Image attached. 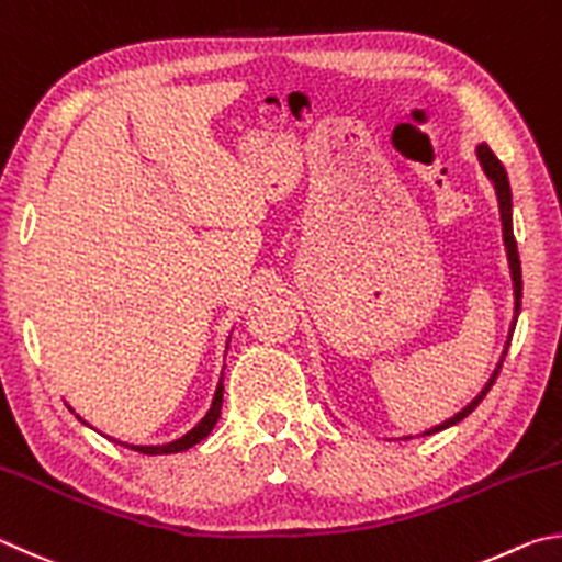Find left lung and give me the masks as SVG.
Returning <instances> with one entry per match:
<instances>
[{
  "mask_svg": "<svg viewBox=\"0 0 562 562\" xmlns=\"http://www.w3.org/2000/svg\"><path fill=\"white\" fill-rule=\"evenodd\" d=\"M476 155H479V162L481 167H484V172L491 182H494V190H496V196H498V210H501V226H504V241H506V251H508V266H510V279H514V296H516V308H514V323H510V333H508V342H510V336H514V328H516V321H518V313H520V291H524V281H520V259H518V246H516V236H514V222H510V184H508V175L504 170V165H501L498 157L491 153V147L486 143H481L476 147ZM508 342H506V350H508ZM506 350L504 356H501V362L494 370V375L488 378L486 387L479 392V395L469 402V405L459 412V415H454L447 422H441V425L431 427L425 431V437L435 435V431H441L447 429L451 425H457V422H461L464 417H469L471 412H474L479 407V402L486 397V392L491 390V385H494L498 372H501V366H504V358H506Z\"/></svg>",
  "mask_w": 562,
  "mask_h": 562,
  "instance_id": "8db88e82",
  "label": "left lung"
}]
</instances>
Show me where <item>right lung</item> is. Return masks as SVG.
<instances>
[{
    "instance_id": "add662e5",
    "label": "right lung",
    "mask_w": 562,
    "mask_h": 562,
    "mask_svg": "<svg viewBox=\"0 0 562 562\" xmlns=\"http://www.w3.org/2000/svg\"><path fill=\"white\" fill-rule=\"evenodd\" d=\"M226 348H229V342H226ZM222 378H224V375H222ZM222 395H224V385H222V380H220V385H216V392H214V400H212V407H210V412H206V415H204V419H202L200 425H196L194 429L187 431L184 437L170 441V445H160V447H135V445H125V447L140 451V454L155 457V454H177V451H184V449H190V447H194V445H200V441L214 429L216 419H220V415H222Z\"/></svg>"
}]
</instances>
